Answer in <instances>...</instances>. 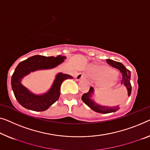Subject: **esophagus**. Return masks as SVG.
I'll return each mask as SVG.
<instances>
[{
	"label": "esophagus",
	"mask_w": 150,
	"mask_h": 150,
	"mask_svg": "<svg viewBox=\"0 0 150 150\" xmlns=\"http://www.w3.org/2000/svg\"><path fill=\"white\" fill-rule=\"evenodd\" d=\"M86 78V76H85L84 74H83L81 73H78V74L76 75L75 77V79L77 80V81H79V80L81 79H85Z\"/></svg>",
	"instance_id": "34e87169"
}]
</instances>
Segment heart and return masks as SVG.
Wrapping results in <instances>:
<instances>
[{"label":"heart","mask_w":150,"mask_h":150,"mask_svg":"<svg viewBox=\"0 0 150 150\" xmlns=\"http://www.w3.org/2000/svg\"><path fill=\"white\" fill-rule=\"evenodd\" d=\"M112 73V71L108 68H103V69H100V73L102 75H108L109 74H111ZM110 82L112 83V81H111Z\"/></svg>","instance_id":"1"}]
</instances>
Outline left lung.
Returning a JSON list of instances; mask_svg holds the SVG:
<instances>
[{"mask_svg": "<svg viewBox=\"0 0 150 150\" xmlns=\"http://www.w3.org/2000/svg\"><path fill=\"white\" fill-rule=\"evenodd\" d=\"M107 63L110 64L112 67L118 69L120 72L122 74V79H121V83L125 85L128 91V96H130L131 93V85L130 82L131 79V72L130 71L126 69V67L119 62H117L110 59L106 60ZM93 93V87H90L89 90L88 92L85 93L83 94L81 97V100L83 102L86 104L87 106H88L91 109H92L93 111L96 112L98 113L102 114H107L110 112H114L118 110L119 108L118 106H115V107H107V106H100L96 104L92 100L90 99L91 98V95Z\"/></svg>", "mask_w": 150, "mask_h": 150, "instance_id": "left-lung-1", "label": "left lung"}]
</instances>
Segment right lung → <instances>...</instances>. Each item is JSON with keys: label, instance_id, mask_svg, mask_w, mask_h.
<instances>
[{"label": "right lung", "instance_id": "1", "mask_svg": "<svg viewBox=\"0 0 150 150\" xmlns=\"http://www.w3.org/2000/svg\"><path fill=\"white\" fill-rule=\"evenodd\" d=\"M66 59L65 57L59 55L54 57H44L35 55L19 62L12 75L11 86L18 102L29 110L42 112L48 109L51 105L57 102L61 94V86L64 80L72 79V76L67 74L59 73L50 90L43 95H35L21 83V80L24 76L30 72L49 69L55 67L62 63Z\"/></svg>", "mask_w": 150, "mask_h": 150}]
</instances>
